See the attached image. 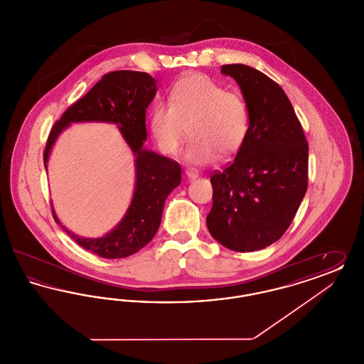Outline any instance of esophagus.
I'll use <instances>...</instances> for the list:
<instances>
[{
  "instance_id": "1",
  "label": "esophagus",
  "mask_w": 364,
  "mask_h": 364,
  "mask_svg": "<svg viewBox=\"0 0 364 364\" xmlns=\"http://www.w3.org/2000/svg\"><path fill=\"white\" fill-rule=\"evenodd\" d=\"M186 176H187L188 180H195L199 176V173L196 171H193V169H187L186 171Z\"/></svg>"
}]
</instances>
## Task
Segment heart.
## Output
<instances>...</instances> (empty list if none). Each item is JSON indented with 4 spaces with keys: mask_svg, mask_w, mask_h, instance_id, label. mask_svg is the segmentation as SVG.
I'll list each match as a JSON object with an SVG mask.
<instances>
[{
    "mask_svg": "<svg viewBox=\"0 0 364 364\" xmlns=\"http://www.w3.org/2000/svg\"><path fill=\"white\" fill-rule=\"evenodd\" d=\"M149 127L158 150L165 156L178 154L190 131L192 139L184 158L191 165L203 166L218 156H235L242 149L248 135L250 112L240 92L226 90L208 75L192 73L174 83L169 105L154 106Z\"/></svg>",
    "mask_w": 364,
    "mask_h": 364,
    "instance_id": "obj_1",
    "label": "heart"
}]
</instances>
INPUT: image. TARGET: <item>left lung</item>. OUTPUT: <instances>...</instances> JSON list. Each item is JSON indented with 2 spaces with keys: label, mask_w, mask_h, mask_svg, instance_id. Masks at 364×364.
<instances>
[{
  "label": "left lung",
  "mask_w": 364,
  "mask_h": 364,
  "mask_svg": "<svg viewBox=\"0 0 364 364\" xmlns=\"http://www.w3.org/2000/svg\"><path fill=\"white\" fill-rule=\"evenodd\" d=\"M242 90L248 135L233 162L211 176V236L239 252L277 242L294 221L309 181V143L291 101L274 80L242 64L221 67Z\"/></svg>",
  "instance_id": "left-lung-1"
}]
</instances>
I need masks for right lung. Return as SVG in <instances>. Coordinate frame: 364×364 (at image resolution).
<instances>
[{
    "label": "right lung",
    "instance_id": "obj_1",
    "mask_svg": "<svg viewBox=\"0 0 364 364\" xmlns=\"http://www.w3.org/2000/svg\"><path fill=\"white\" fill-rule=\"evenodd\" d=\"M156 80L146 72L114 70L106 73L83 98L70 105L61 119L53 125L43 153L48 159L60 134L72 122H112L135 156V191L122 221L102 237L88 239L72 233L55 215L54 221L87 251L107 258H127L156 236L168 195L181 181L180 165L166 156L143 147L147 139L146 109L156 97Z\"/></svg>",
    "mask_w": 364,
    "mask_h": 364
}]
</instances>
